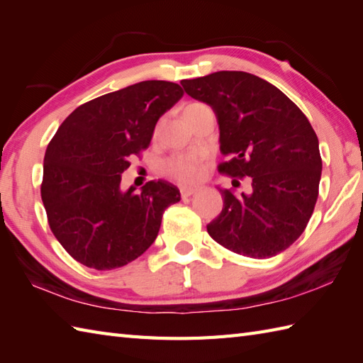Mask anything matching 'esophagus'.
I'll list each match as a JSON object with an SVG mask.
<instances>
[{"label": "esophagus", "mask_w": 363, "mask_h": 363, "mask_svg": "<svg viewBox=\"0 0 363 363\" xmlns=\"http://www.w3.org/2000/svg\"><path fill=\"white\" fill-rule=\"evenodd\" d=\"M196 189H190V187H182L181 189V195H182V198H187V196H191V195H195L196 194Z\"/></svg>", "instance_id": "34e87169"}]
</instances>
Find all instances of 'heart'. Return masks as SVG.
<instances>
[{"label":"heart","mask_w":363,"mask_h":363,"mask_svg":"<svg viewBox=\"0 0 363 363\" xmlns=\"http://www.w3.org/2000/svg\"><path fill=\"white\" fill-rule=\"evenodd\" d=\"M194 106V104H191ZM164 173L181 184H191L199 179L203 173V162L199 154H181L164 162Z\"/></svg>","instance_id":"b5f03b06"}]
</instances>
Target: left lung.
Listing matches in <instances>:
<instances>
[{"label":"left lung","mask_w":363,"mask_h":363,"mask_svg":"<svg viewBox=\"0 0 363 363\" xmlns=\"http://www.w3.org/2000/svg\"><path fill=\"white\" fill-rule=\"evenodd\" d=\"M189 96L212 107L220 172L251 177V194L220 189L223 211L207 233L229 251L265 259L304 233L321 179L318 137L306 115L268 81L245 72H217L181 81Z\"/></svg>","instance_id":"8db88e82"}]
</instances>
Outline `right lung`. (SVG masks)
Wrapping results in <instances>:
<instances>
[{
  "label": "right lung",
  "mask_w": 363,
  "mask_h": 363,
  "mask_svg": "<svg viewBox=\"0 0 363 363\" xmlns=\"http://www.w3.org/2000/svg\"><path fill=\"white\" fill-rule=\"evenodd\" d=\"M182 95L179 84L142 81L79 106L59 126L45 152L42 201L54 237L79 264L125 267L156 240L179 189L159 179L123 191L121 173Z\"/></svg>",
  "instance_id": "1"
}]
</instances>
